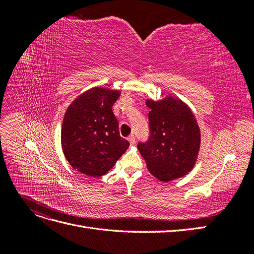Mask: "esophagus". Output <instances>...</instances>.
Returning <instances> with one entry per match:
<instances>
[{"mask_svg": "<svg viewBox=\"0 0 254 254\" xmlns=\"http://www.w3.org/2000/svg\"><path fill=\"white\" fill-rule=\"evenodd\" d=\"M128 141H129V143L131 144V145H134V143H135V136H134L133 134L129 135V136H128Z\"/></svg>", "mask_w": 254, "mask_h": 254, "instance_id": "1", "label": "esophagus"}]
</instances>
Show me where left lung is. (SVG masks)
I'll return each mask as SVG.
<instances>
[{
	"mask_svg": "<svg viewBox=\"0 0 254 254\" xmlns=\"http://www.w3.org/2000/svg\"><path fill=\"white\" fill-rule=\"evenodd\" d=\"M149 136L137 149L148 171L168 182L186 176L193 168L200 147V130L189 107L172 96L160 102H146Z\"/></svg>",
	"mask_w": 254,
	"mask_h": 254,
	"instance_id": "8db88e82",
	"label": "left lung"
}]
</instances>
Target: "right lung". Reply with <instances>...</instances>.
I'll return each instance as SVG.
<instances>
[{
	"instance_id": "obj_1",
	"label": "right lung",
	"mask_w": 254,
	"mask_h": 254,
	"mask_svg": "<svg viewBox=\"0 0 254 254\" xmlns=\"http://www.w3.org/2000/svg\"><path fill=\"white\" fill-rule=\"evenodd\" d=\"M121 92L92 88L68 107L61 129V145L68 163L90 177L108 173L129 142L120 135L119 122L112 111Z\"/></svg>"
}]
</instances>
